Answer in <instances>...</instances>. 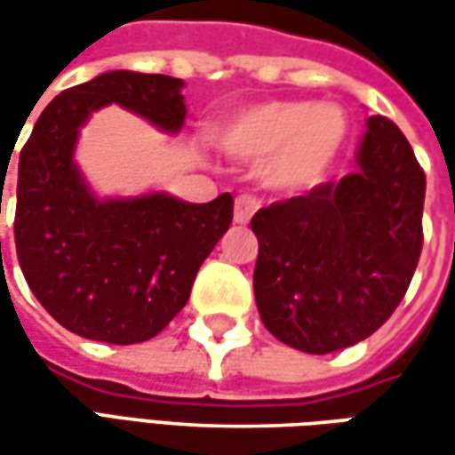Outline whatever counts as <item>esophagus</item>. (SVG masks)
I'll return each instance as SVG.
<instances>
[{
  "label": "esophagus",
  "mask_w": 455,
  "mask_h": 455,
  "mask_svg": "<svg viewBox=\"0 0 455 455\" xmlns=\"http://www.w3.org/2000/svg\"><path fill=\"white\" fill-rule=\"evenodd\" d=\"M258 210V200L251 195H240L235 197V210H233V220L237 225H245L248 220L253 218V212Z\"/></svg>",
  "instance_id": "34e87169"
}]
</instances>
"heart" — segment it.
<instances>
[{
  "instance_id": "1",
  "label": "heart",
  "mask_w": 455,
  "mask_h": 455,
  "mask_svg": "<svg viewBox=\"0 0 455 455\" xmlns=\"http://www.w3.org/2000/svg\"><path fill=\"white\" fill-rule=\"evenodd\" d=\"M347 136L349 118L337 103L260 100L220 126L218 144L237 162H263L266 189L306 195L331 177Z\"/></svg>"
}]
</instances>
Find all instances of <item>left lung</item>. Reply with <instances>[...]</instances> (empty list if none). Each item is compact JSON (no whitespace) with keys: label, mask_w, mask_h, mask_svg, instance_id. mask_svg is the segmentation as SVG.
<instances>
[{"label":"left lung","mask_w":455,"mask_h":455,"mask_svg":"<svg viewBox=\"0 0 455 455\" xmlns=\"http://www.w3.org/2000/svg\"><path fill=\"white\" fill-rule=\"evenodd\" d=\"M426 174L408 139L370 116L357 169L251 220L253 291L273 337L308 355L375 334L411 286L423 251Z\"/></svg>","instance_id":"1"}]
</instances>
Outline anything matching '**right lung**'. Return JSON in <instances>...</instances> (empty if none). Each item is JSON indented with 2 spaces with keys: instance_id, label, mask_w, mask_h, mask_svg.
Here are the masks:
<instances>
[{
  "instance_id": "add662e5",
  "label": "right lung",
  "mask_w": 455,
  "mask_h": 455,
  "mask_svg": "<svg viewBox=\"0 0 455 455\" xmlns=\"http://www.w3.org/2000/svg\"><path fill=\"white\" fill-rule=\"evenodd\" d=\"M182 88L172 76L100 73L52 98L20 154V268L47 314L83 339L156 337L233 222L230 192L202 204L164 189L100 197L76 162L80 129L111 103L169 136L182 132Z\"/></svg>"
}]
</instances>
